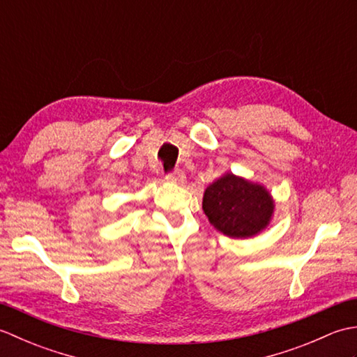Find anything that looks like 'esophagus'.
<instances>
[{
  "instance_id": "1",
  "label": "esophagus",
  "mask_w": 357,
  "mask_h": 357,
  "mask_svg": "<svg viewBox=\"0 0 357 357\" xmlns=\"http://www.w3.org/2000/svg\"><path fill=\"white\" fill-rule=\"evenodd\" d=\"M165 179L170 181V183H174V184H184L185 174H184L183 172H181V170H176V172L167 174Z\"/></svg>"
}]
</instances>
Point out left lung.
Returning <instances> with one entry per match:
<instances>
[{
  "label": "left lung",
  "instance_id": "8db88e82",
  "mask_svg": "<svg viewBox=\"0 0 357 357\" xmlns=\"http://www.w3.org/2000/svg\"><path fill=\"white\" fill-rule=\"evenodd\" d=\"M202 210L225 236L245 239L267 229L275 201L264 185L225 173L206 188Z\"/></svg>",
  "mask_w": 357,
  "mask_h": 357
}]
</instances>
